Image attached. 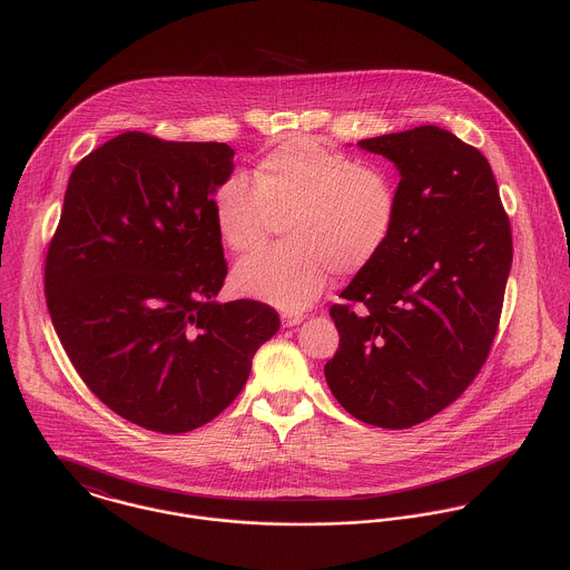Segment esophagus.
I'll list each match as a JSON object with an SVG mask.
<instances>
[{
	"mask_svg": "<svg viewBox=\"0 0 570 570\" xmlns=\"http://www.w3.org/2000/svg\"><path fill=\"white\" fill-rule=\"evenodd\" d=\"M281 321H283V326H296L305 321V316L303 314H283Z\"/></svg>",
	"mask_w": 570,
	"mask_h": 570,
	"instance_id": "esophagus-1",
	"label": "esophagus"
}]
</instances>
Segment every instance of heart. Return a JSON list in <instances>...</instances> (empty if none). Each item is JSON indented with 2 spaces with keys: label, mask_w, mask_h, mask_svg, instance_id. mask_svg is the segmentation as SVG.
<instances>
[{
  "label": "heart",
  "mask_w": 570,
  "mask_h": 570,
  "mask_svg": "<svg viewBox=\"0 0 570 570\" xmlns=\"http://www.w3.org/2000/svg\"><path fill=\"white\" fill-rule=\"evenodd\" d=\"M210 204L222 242L242 256L281 224L285 244L239 263L233 285L283 312L309 307L328 272L355 276L371 267L400 222V186L389 168L303 136L269 149L254 184L239 173L224 177Z\"/></svg>",
  "instance_id": "heart-1"
}]
</instances>
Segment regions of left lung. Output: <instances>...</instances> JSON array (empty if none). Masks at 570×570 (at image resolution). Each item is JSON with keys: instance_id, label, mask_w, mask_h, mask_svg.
<instances>
[{"instance_id": "1", "label": "left lung", "mask_w": 570, "mask_h": 570, "mask_svg": "<svg viewBox=\"0 0 570 570\" xmlns=\"http://www.w3.org/2000/svg\"><path fill=\"white\" fill-rule=\"evenodd\" d=\"M400 168V222L384 254L328 309L340 333L325 364L355 419L404 430L454 404L498 331L513 244L488 158L421 125L360 142Z\"/></svg>"}]
</instances>
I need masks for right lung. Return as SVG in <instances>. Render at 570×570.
<instances>
[{
	"label": "right lung",
	"instance_id": "obj_1",
	"mask_svg": "<svg viewBox=\"0 0 570 570\" xmlns=\"http://www.w3.org/2000/svg\"><path fill=\"white\" fill-rule=\"evenodd\" d=\"M226 142L125 131L75 166L46 254V303L87 389L122 419L190 432L235 402L281 326L258 301L215 303L228 263L213 190Z\"/></svg>",
	"mask_w": 570,
	"mask_h": 570
}]
</instances>
